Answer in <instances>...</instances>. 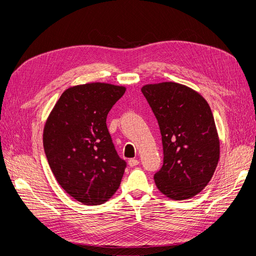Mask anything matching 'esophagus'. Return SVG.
Listing matches in <instances>:
<instances>
[{
    "instance_id": "esophagus-1",
    "label": "esophagus",
    "mask_w": 256,
    "mask_h": 256,
    "mask_svg": "<svg viewBox=\"0 0 256 256\" xmlns=\"http://www.w3.org/2000/svg\"><path fill=\"white\" fill-rule=\"evenodd\" d=\"M138 164H140V162H138V159H129V161H128V164H129V166H131V168H134V166H138Z\"/></svg>"
}]
</instances>
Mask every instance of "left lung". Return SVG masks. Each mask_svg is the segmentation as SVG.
<instances>
[{"label": "left lung", "instance_id": "obj_1", "mask_svg": "<svg viewBox=\"0 0 256 256\" xmlns=\"http://www.w3.org/2000/svg\"><path fill=\"white\" fill-rule=\"evenodd\" d=\"M142 92L158 120L164 164L154 180L161 193L187 200L214 173L220 142L210 106L198 92L175 82L147 84Z\"/></svg>", "mask_w": 256, "mask_h": 256}]
</instances>
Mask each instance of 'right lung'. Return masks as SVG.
I'll return each instance as SVG.
<instances>
[{
	"label": "right lung",
	"instance_id": "right-lung-1",
	"mask_svg": "<svg viewBox=\"0 0 256 256\" xmlns=\"http://www.w3.org/2000/svg\"><path fill=\"white\" fill-rule=\"evenodd\" d=\"M126 88L88 83L67 88L44 129V148L53 175L85 205L106 202L118 189L126 161L115 150L106 116Z\"/></svg>",
	"mask_w": 256,
	"mask_h": 256
}]
</instances>
